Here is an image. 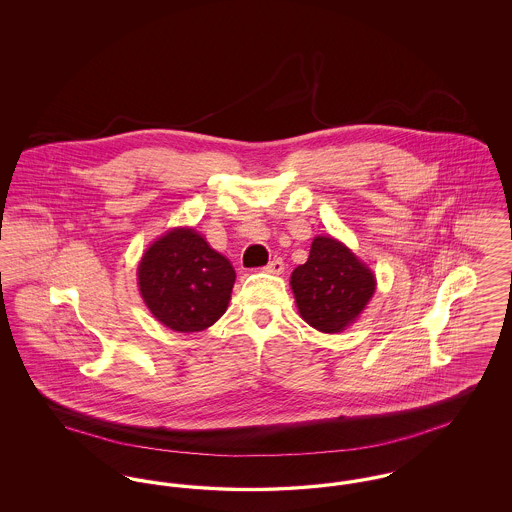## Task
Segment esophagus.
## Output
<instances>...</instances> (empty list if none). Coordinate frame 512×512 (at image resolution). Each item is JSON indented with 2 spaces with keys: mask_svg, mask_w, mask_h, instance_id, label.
Segmentation results:
<instances>
[{
  "mask_svg": "<svg viewBox=\"0 0 512 512\" xmlns=\"http://www.w3.org/2000/svg\"><path fill=\"white\" fill-rule=\"evenodd\" d=\"M265 270H267V272H270V274H282V272H284V261H282V259L278 257V259L270 261L267 267H265Z\"/></svg>",
  "mask_w": 512,
  "mask_h": 512,
  "instance_id": "34e87169",
  "label": "esophagus"
}]
</instances>
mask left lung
I'll list each match as a JSON object with an SVG mask.
<instances>
[{
    "label": "left lung",
    "instance_id": "8db88e82",
    "mask_svg": "<svg viewBox=\"0 0 512 512\" xmlns=\"http://www.w3.org/2000/svg\"><path fill=\"white\" fill-rule=\"evenodd\" d=\"M301 318L324 334L343 332L365 311L376 290L372 270L332 236H317L305 265L292 272Z\"/></svg>",
    "mask_w": 512,
    "mask_h": 512
}]
</instances>
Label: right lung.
Here are the masks:
<instances>
[{"mask_svg": "<svg viewBox=\"0 0 512 512\" xmlns=\"http://www.w3.org/2000/svg\"><path fill=\"white\" fill-rule=\"evenodd\" d=\"M236 272L194 228H172L149 245L138 286L151 315L174 332H201L219 320Z\"/></svg>", "mask_w": 512, "mask_h": 512, "instance_id": "obj_1", "label": "right lung"}]
</instances>
